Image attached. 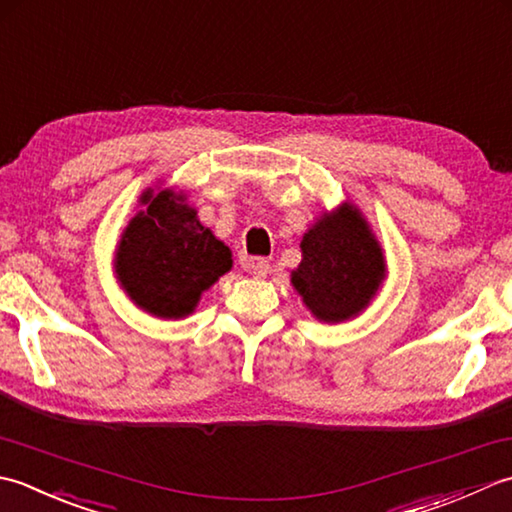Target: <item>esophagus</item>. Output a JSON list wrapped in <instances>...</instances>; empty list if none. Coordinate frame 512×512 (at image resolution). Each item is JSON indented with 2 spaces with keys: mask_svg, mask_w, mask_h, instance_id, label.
<instances>
[{
  "mask_svg": "<svg viewBox=\"0 0 512 512\" xmlns=\"http://www.w3.org/2000/svg\"><path fill=\"white\" fill-rule=\"evenodd\" d=\"M241 267L249 274H254L256 278H265L269 271V260L265 258H249V256H241Z\"/></svg>",
  "mask_w": 512,
  "mask_h": 512,
  "instance_id": "34e87169",
  "label": "esophagus"
}]
</instances>
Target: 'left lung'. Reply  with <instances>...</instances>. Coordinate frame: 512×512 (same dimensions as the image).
<instances>
[{
  "label": "left lung",
  "instance_id": "1",
  "mask_svg": "<svg viewBox=\"0 0 512 512\" xmlns=\"http://www.w3.org/2000/svg\"><path fill=\"white\" fill-rule=\"evenodd\" d=\"M300 249L302 260L291 271V285L322 322L356 318L387 278L378 238L351 203L316 218Z\"/></svg>",
  "mask_w": 512,
  "mask_h": 512
}]
</instances>
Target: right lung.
Returning a JSON list of instances; mask_svg holds the SVG:
<instances>
[{"label":"right lung","instance_id":"right-lung-1","mask_svg":"<svg viewBox=\"0 0 512 512\" xmlns=\"http://www.w3.org/2000/svg\"><path fill=\"white\" fill-rule=\"evenodd\" d=\"M123 229L114 274L139 309L165 320L190 316L205 289L232 269V252L198 221L185 194L154 192Z\"/></svg>","mask_w":512,"mask_h":512}]
</instances>
